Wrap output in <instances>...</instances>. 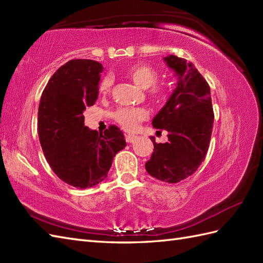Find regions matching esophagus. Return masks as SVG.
Returning <instances> with one entry per match:
<instances>
[{
    "mask_svg": "<svg viewBox=\"0 0 263 263\" xmlns=\"http://www.w3.org/2000/svg\"><path fill=\"white\" fill-rule=\"evenodd\" d=\"M136 139H137V137L136 136H126L125 137V140H126V142L127 143H132V142H135L136 141Z\"/></svg>",
    "mask_w": 263,
    "mask_h": 263,
    "instance_id": "1",
    "label": "esophagus"
}]
</instances>
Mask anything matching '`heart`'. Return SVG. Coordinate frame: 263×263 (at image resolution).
Returning a JSON list of instances; mask_svg holds the SVG:
<instances>
[{"label": "heart", "instance_id": "obj_1", "mask_svg": "<svg viewBox=\"0 0 263 263\" xmlns=\"http://www.w3.org/2000/svg\"><path fill=\"white\" fill-rule=\"evenodd\" d=\"M126 74L130 79L142 89H148L153 86L149 90V96L157 103L164 102L167 98L166 87L154 86L158 80V72L153 66L148 64L139 63L131 65L126 70ZM111 87V79L109 77H105L99 83V92L106 93ZM148 119V110L143 107H122L114 113V120L116 123L124 128L125 131H135L141 122Z\"/></svg>", "mask_w": 263, "mask_h": 263}]
</instances>
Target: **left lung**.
Segmentation results:
<instances>
[{"instance_id":"left-lung-1","label":"left lung","mask_w":263,"mask_h":263,"mask_svg":"<svg viewBox=\"0 0 263 263\" xmlns=\"http://www.w3.org/2000/svg\"><path fill=\"white\" fill-rule=\"evenodd\" d=\"M166 65L174 72L177 83L164 107L154 117L153 126L168 132V141L156 143L146 163L153 177L177 183L191 176L208 152L214 124L210 87L197 68L186 60L168 55Z\"/></svg>"}]
</instances>
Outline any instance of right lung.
I'll use <instances>...</instances> for the list:
<instances>
[{
    "label": "right lung",
    "mask_w": 263,
    "mask_h": 263,
    "mask_svg": "<svg viewBox=\"0 0 263 263\" xmlns=\"http://www.w3.org/2000/svg\"><path fill=\"white\" fill-rule=\"evenodd\" d=\"M103 65L71 60L52 76L38 107V136L53 172L63 182L87 189L104 181L113 158L126 142L119 127L104 133L85 126L83 111L98 98Z\"/></svg>",
    "instance_id": "1"
}]
</instances>
